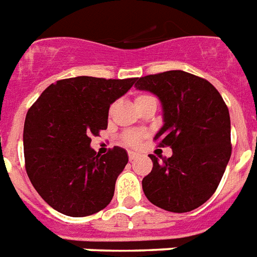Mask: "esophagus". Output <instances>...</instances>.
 I'll list each match as a JSON object with an SVG mask.
<instances>
[{
  "label": "esophagus",
  "mask_w": 257,
  "mask_h": 257,
  "mask_svg": "<svg viewBox=\"0 0 257 257\" xmlns=\"http://www.w3.org/2000/svg\"><path fill=\"white\" fill-rule=\"evenodd\" d=\"M128 155H129V160H135V159H136L137 155L135 154V152H132V151H129Z\"/></svg>",
  "instance_id": "34e87169"
}]
</instances>
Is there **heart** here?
Instances as JSON below:
<instances>
[{"instance_id":"1","label":"heart","mask_w":257,"mask_h":257,"mask_svg":"<svg viewBox=\"0 0 257 257\" xmlns=\"http://www.w3.org/2000/svg\"><path fill=\"white\" fill-rule=\"evenodd\" d=\"M151 98H152L151 95L142 94V95H137L136 99H135V102H136V105H139V103L144 102V101H148ZM143 136H144V133L143 132H139V131H129V132H126L124 135V142L126 143V144H129V146H136L137 143L142 140Z\"/></svg>"}]
</instances>
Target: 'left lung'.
Here are the masks:
<instances>
[{
  "instance_id": "left-lung-1",
  "label": "left lung",
  "mask_w": 257,
  "mask_h": 257,
  "mask_svg": "<svg viewBox=\"0 0 257 257\" xmlns=\"http://www.w3.org/2000/svg\"><path fill=\"white\" fill-rule=\"evenodd\" d=\"M135 87L159 98L163 125L154 139L172 150L162 162L150 155L143 191L164 210H194L214 194L230 159L228 107L210 82L181 70L137 78Z\"/></svg>"
}]
</instances>
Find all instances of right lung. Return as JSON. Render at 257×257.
Segmentation results:
<instances>
[{"instance_id": "obj_1", "label": "right lung", "mask_w": 257, "mask_h": 257, "mask_svg": "<svg viewBox=\"0 0 257 257\" xmlns=\"http://www.w3.org/2000/svg\"><path fill=\"white\" fill-rule=\"evenodd\" d=\"M136 79H62L48 86L27 113V174L39 195L59 213L86 217L110 203L128 152L114 147L101 156L90 147V137L107 128L109 107Z\"/></svg>"}]
</instances>
